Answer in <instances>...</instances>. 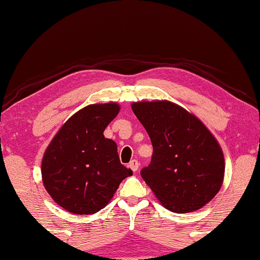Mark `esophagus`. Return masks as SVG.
Listing matches in <instances>:
<instances>
[{"label": "esophagus", "mask_w": 260, "mask_h": 260, "mask_svg": "<svg viewBox=\"0 0 260 260\" xmlns=\"http://www.w3.org/2000/svg\"><path fill=\"white\" fill-rule=\"evenodd\" d=\"M128 167H129L133 172H137L139 168V162L137 160H132L129 162V165H128Z\"/></svg>", "instance_id": "esophagus-1"}]
</instances>
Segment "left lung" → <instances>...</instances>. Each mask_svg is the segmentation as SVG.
I'll use <instances>...</instances> for the list:
<instances>
[{
	"mask_svg": "<svg viewBox=\"0 0 260 260\" xmlns=\"http://www.w3.org/2000/svg\"><path fill=\"white\" fill-rule=\"evenodd\" d=\"M152 143L140 174L156 199L174 213L195 212L219 192L225 160L215 137L195 115L170 100L132 103Z\"/></svg>",
	"mask_w": 260,
	"mask_h": 260,
	"instance_id": "1",
	"label": "left lung"
}]
</instances>
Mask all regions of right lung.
Returning a JSON list of instances; mask_svg holds the SVG:
<instances>
[{
	"label": "right lung",
	"instance_id": "obj_1",
	"mask_svg": "<svg viewBox=\"0 0 260 260\" xmlns=\"http://www.w3.org/2000/svg\"><path fill=\"white\" fill-rule=\"evenodd\" d=\"M117 103L84 106L65 122L47 146L41 173L47 192L74 214H93L110 202L133 172L120 162L117 145L104 137Z\"/></svg>",
	"mask_w": 260,
	"mask_h": 260
}]
</instances>
